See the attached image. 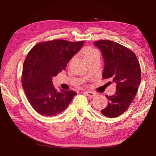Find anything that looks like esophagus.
I'll list each match as a JSON object with an SVG mask.
<instances>
[{
	"instance_id": "esophagus-1",
	"label": "esophagus",
	"mask_w": 156,
	"mask_h": 156,
	"mask_svg": "<svg viewBox=\"0 0 156 156\" xmlns=\"http://www.w3.org/2000/svg\"><path fill=\"white\" fill-rule=\"evenodd\" d=\"M84 93L87 94V96L90 97H93L96 95V93L94 92H92V91H85Z\"/></svg>"
}]
</instances>
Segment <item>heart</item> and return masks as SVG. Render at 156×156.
Masks as SVG:
<instances>
[{
    "mask_svg": "<svg viewBox=\"0 0 156 156\" xmlns=\"http://www.w3.org/2000/svg\"><path fill=\"white\" fill-rule=\"evenodd\" d=\"M82 53H83L85 59L88 60V59H90V58L93 57L94 55L98 54L99 51L94 48L87 47L84 48L83 51H82Z\"/></svg>",
    "mask_w": 156,
    "mask_h": 156,
    "instance_id": "1",
    "label": "heart"
}]
</instances>
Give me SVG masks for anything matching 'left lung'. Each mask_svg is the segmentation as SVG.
<instances>
[{
  "mask_svg": "<svg viewBox=\"0 0 156 156\" xmlns=\"http://www.w3.org/2000/svg\"><path fill=\"white\" fill-rule=\"evenodd\" d=\"M94 44L104 59L103 78H110L117 84L114 95H106L108 105L101 114L108 118L118 117L127 110L135 99L141 82L140 64L132 51L117 42L102 40Z\"/></svg>",
  "mask_w": 156,
  "mask_h": 156,
  "instance_id": "8db88e82",
  "label": "left lung"
}]
</instances>
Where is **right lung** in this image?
<instances>
[{"mask_svg": "<svg viewBox=\"0 0 156 156\" xmlns=\"http://www.w3.org/2000/svg\"><path fill=\"white\" fill-rule=\"evenodd\" d=\"M84 41L53 40L39 42L27 55L21 82L30 105L44 116H54L68 108L76 95L73 90H57L52 78L66 68L67 63L80 49Z\"/></svg>", "mask_w": 156, "mask_h": 156, "instance_id": "right-lung-1", "label": "right lung"}]
</instances>
